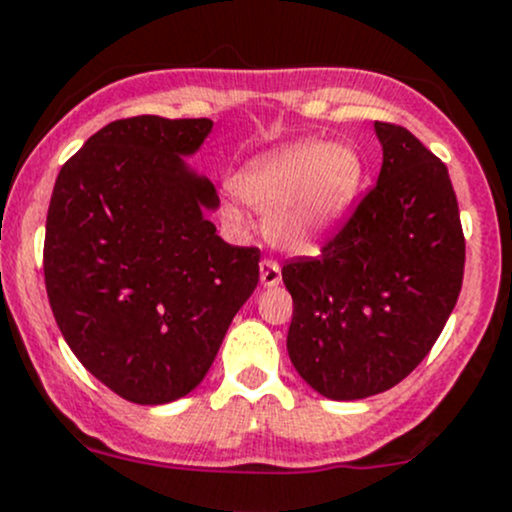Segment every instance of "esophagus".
I'll list each match as a JSON object with an SVG mask.
<instances>
[{"mask_svg": "<svg viewBox=\"0 0 512 512\" xmlns=\"http://www.w3.org/2000/svg\"><path fill=\"white\" fill-rule=\"evenodd\" d=\"M260 280L265 287H275L282 282V270L275 260H262L260 262Z\"/></svg>", "mask_w": 512, "mask_h": 512, "instance_id": "obj_1", "label": "esophagus"}]
</instances>
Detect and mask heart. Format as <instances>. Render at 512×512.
I'll return each instance as SVG.
<instances>
[{
  "mask_svg": "<svg viewBox=\"0 0 512 512\" xmlns=\"http://www.w3.org/2000/svg\"><path fill=\"white\" fill-rule=\"evenodd\" d=\"M361 183L364 160L354 146L302 141L252 163L232 185L247 205L270 218L272 240L299 252L347 215Z\"/></svg>",
  "mask_w": 512,
  "mask_h": 512,
  "instance_id": "obj_1",
  "label": "heart"
}]
</instances>
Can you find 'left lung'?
Returning <instances> with one entry per match:
<instances>
[{
    "label": "left lung",
    "instance_id": "8db88e82",
    "mask_svg": "<svg viewBox=\"0 0 512 512\" xmlns=\"http://www.w3.org/2000/svg\"><path fill=\"white\" fill-rule=\"evenodd\" d=\"M379 180L317 257L282 267L287 352L322 396L381 394L431 352L463 285L466 237L448 168L411 131L376 121Z\"/></svg>",
    "mask_w": 512,
    "mask_h": 512
}]
</instances>
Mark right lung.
Wrapping results in <instances>:
<instances>
[{"instance_id":"obj_1","label":"right lung","mask_w":512,"mask_h":512,"mask_svg":"<svg viewBox=\"0 0 512 512\" xmlns=\"http://www.w3.org/2000/svg\"><path fill=\"white\" fill-rule=\"evenodd\" d=\"M210 128V118L108 123L66 160L51 193V312L76 359L133 404L190 394L260 282V250L215 235L205 213L218 193L183 160Z\"/></svg>"}]
</instances>
